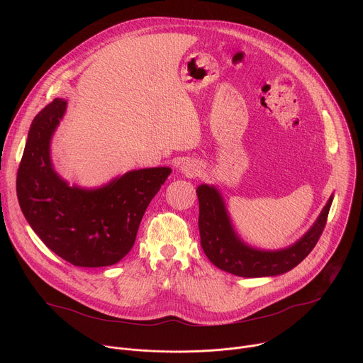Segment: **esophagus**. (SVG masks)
I'll use <instances>...</instances> for the list:
<instances>
[{
    "instance_id": "obj_1",
    "label": "esophagus",
    "mask_w": 363,
    "mask_h": 363,
    "mask_svg": "<svg viewBox=\"0 0 363 363\" xmlns=\"http://www.w3.org/2000/svg\"><path fill=\"white\" fill-rule=\"evenodd\" d=\"M181 171H182L188 178H192V177L199 175L201 167H199L196 162H194V161H186V162L182 164Z\"/></svg>"
}]
</instances>
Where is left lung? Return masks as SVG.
Here are the masks:
<instances>
[{
	"label": "left lung",
	"mask_w": 363,
	"mask_h": 363,
	"mask_svg": "<svg viewBox=\"0 0 363 363\" xmlns=\"http://www.w3.org/2000/svg\"><path fill=\"white\" fill-rule=\"evenodd\" d=\"M201 247L218 269L240 277L277 276L294 269L318 244L328 221L333 196L329 198L315 225L294 245L280 251H260L242 244L234 234L218 191L208 185L196 189Z\"/></svg>",
	"instance_id": "8db88e82"
}]
</instances>
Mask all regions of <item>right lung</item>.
<instances>
[{
    "mask_svg": "<svg viewBox=\"0 0 363 363\" xmlns=\"http://www.w3.org/2000/svg\"><path fill=\"white\" fill-rule=\"evenodd\" d=\"M66 111L55 99L34 118L17 172L21 211L41 241L76 267L121 262L135 244L142 217L171 174L169 168L130 171L109 185L69 186L51 168L50 139Z\"/></svg>",
    "mask_w": 363,
    "mask_h": 363,
    "instance_id": "obj_1",
    "label": "right lung"
}]
</instances>
